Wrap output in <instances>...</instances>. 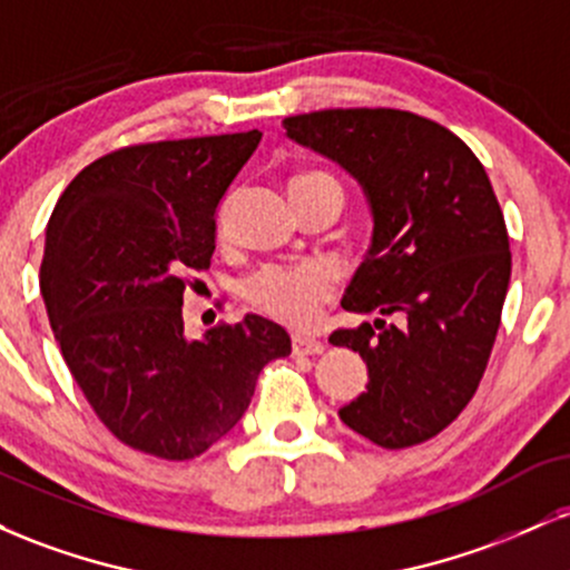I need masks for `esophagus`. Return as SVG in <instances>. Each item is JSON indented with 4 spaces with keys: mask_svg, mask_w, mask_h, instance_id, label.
I'll use <instances>...</instances> for the list:
<instances>
[{
    "mask_svg": "<svg viewBox=\"0 0 570 570\" xmlns=\"http://www.w3.org/2000/svg\"><path fill=\"white\" fill-rule=\"evenodd\" d=\"M292 351L297 353V356H316V353L324 351V343L316 337H299L294 335L292 337Z\"/></svg>",
    "mask_w": 570,
    "mask_h": 570,
    "instance_id": "34e87169",
    "label": "esophagus"
}]
</instances>
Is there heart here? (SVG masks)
I'll list each match as a JSON object with an SVG mask.
<instances>
[{
    "label": "heart",
    "instance_id": "1",
    "mask_svg": "<svg viewBox=\"0 0 570 570\" xmlns=\"http://www.w3.org/2000/svg\"><path fill=\"white\" fill-rule=\"evenodd\" d=\"M326 185L337 187V181L322 171H307L292 181V189ZM230 227L233 203L225 200L217 217L219 238H225ZM332 289H335V281H332V273L324 265H271L246 281V299L271 318L305 330V326L318 322L324 303L332 297Z\"/></svg>",
    "mask_w": 570,
    "mask_h": 570
}]
</instances>
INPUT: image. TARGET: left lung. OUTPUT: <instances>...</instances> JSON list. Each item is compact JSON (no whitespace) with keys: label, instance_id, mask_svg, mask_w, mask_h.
Returning a JSON list of instances; mask_svg holds the SVG:
<instances>
[{"label":"left lung","instance_id":"obj_1","mask_svg":"<svg viewBox=\"0 0 570 570\" xmlns=\"http://www.w3.org/2000/svg\"><path fill=\"white\" fill-rule=\"evenodd\" d=\"M284 128L348 171L372 214L370 252L340 305L381 318L332 332L370 372L340 421L389 450L426 442L474 396L512 276L485 168L440 122L399 109H324Z\"/></svg>","mask_w":570,"mask_h":570}]
</instances>
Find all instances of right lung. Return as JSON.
I'll return each mask as SVG.
<instances>
[{
  "label": "right lung",
  "mask_w": 570,
  "mask_h": 570,
  "mask_svg": "<svg viewBox=\"0 0 570 570\" xmlns=\"http://www.w3.org/2000/svg\"><path fill=\"white\" fill-rule=\"evenodd\" d=\"M263 134L136 144L85 166L45 230L39 289L63 362L128 448L189 461L240 421L284 326L248 313L185 335L187 273L212 265L219 200Z\"/></svg>",
  "instance_id": "add662e5"
}]
</instances>
